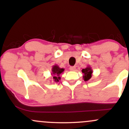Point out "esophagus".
Instances as JSON below:
<instances>
[{
  "label": "esophagus",
  "mask_w": 129,
  "mask_h": 129,
  "mask_svg": "<svg viewBox=\"0 0 129 129\" xmlns=\"http://www.w3.org/2000/svg\"><path fill=\"white\" fill-rule=\"evenodd\" d=\"M76 70V67H70V71H75Z\"/></svg>",
  "instance_id": "34e87169"
}]
</instances>
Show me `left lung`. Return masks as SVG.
I'll list each match as a JSON object with an SVG mask.
<instances>
[{
	"instance_id": "8db88e82",
	"label": "left lung",
	"mask_w": 129,
	"mask_h": 129,
	"mask_svg": "<svg viewBox=\"0 0 129 129\" xmlns=\"http://www.w3.org/2000/svg\"><path fill=\"white\" fill-rule=\"evenodd\" d=\"M82 73L84 74L83 79L85 81H88L91 78V75L93 73V70L90 66H88L85 69L82 70Z\"/></svg>"
}]
</instances>
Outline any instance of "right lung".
I'll return each mask as SVG.
<instances>
[{
    "mask_svg": "<svg viewBox=\"0 0 129 129\" xmlns=\"http://www.w3.org/2000/svg\"><path fill=\"white\" fill-rule=\"evenodd\" d=\"M51 71H52V73L51 75H52L53 80L54 81V82H59V80H60V74L63 73V71H64V69H61L56 64L52 67Z\"/></svg>",
    "mask_w": 129,
    "mask_h": 129,
    "instance_id": "obj_1",
    "label": "right lung"
}]
</instances>
